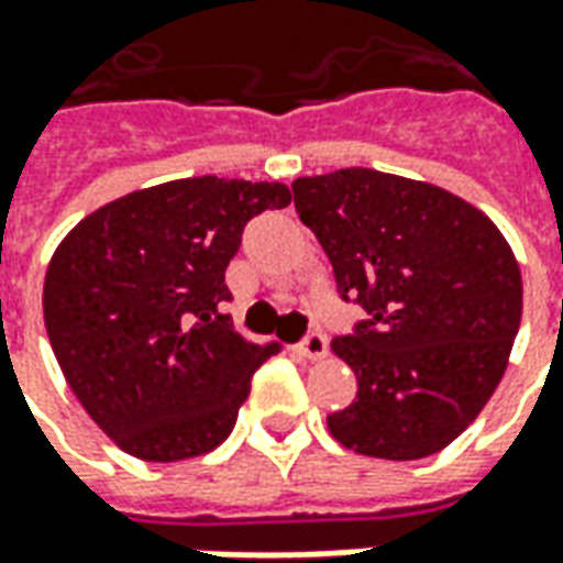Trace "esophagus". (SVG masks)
<instances>
[{
    "mask_svg": "<svg viewBox=\"0 0 563 563\" xmlns=\"http://www.w3.org/2000/svg\"><path fill=\"white\" fill-rule=\"evenodd\" d=\"M295 353L305 355L310 362H317V358H325V355H329V341H325L322 334H307L305 341L295 346Z\"/></svg>",
    "mask_w": 563,
    "mask_h": 563,
    "instance_id": "obj_1",
    "label": "esophagus"
}]
</instances>
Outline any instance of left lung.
Listing matches in <instances>:
<instances>
[{
    "label": "left lung",
    "instance_id": "left-lung-1",
    "mask_svg": "<svg viewBox=\"0 0 563 563\" xmlns=\"http://www.w3.org/2000/svg\"><path fill=\"white\" fill-rule=\"evenodd\" d=\"M292 196L341 298L367 310L331 341L358 379L355 401L329 416L331 437L371 459L434 455L507 371L521 322L507 238L464 198L374 168L298 177Z\"/></svg>",
    "mask_w": 563,
    "mask_h": 563
}]
</instances>
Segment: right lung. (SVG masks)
<instances>
[{"label":"right lung","instance_id":"1","mask_svg":"<svg viewBox=\"0 0 563 563\" xmlns=\"http://www.w3.org/2000/svg\"><path fill=\"white\" fill-rule=\"evenodd\" d=\"M289 186L186 177L80 220L44 277V325L75 398L141 461H184L232 434L250 379L277 343L222 317L244 225Z\"/></svg>","mask_w":563,"mask_h":563}]
</instances>
